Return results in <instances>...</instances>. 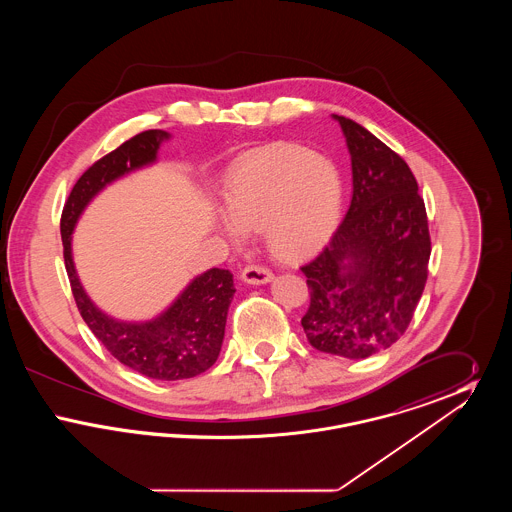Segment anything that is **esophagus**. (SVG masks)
Returning <instances> with one entry per match:
<instances>
[{"mask_svg": "<svg viewBox=\"0 0 512 512\" xmlns=\"http://www.w3.org/2000/svg\"><path fill=\"white\" fill-rule=\"evenodd\" d=\"M272 278H274V274L267 267H261V265H249L242 270V280L247 284H255V286L268 284Z\"/></svg>", "mask_w": 512, "mask_h": 512, "instance_id": "34e87169", "label": "esophagus"}]
</instances>
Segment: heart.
<instances>
[{"label":"heart","mask_w":512,"mask_h":512,"mask_svg":"<svg viewBox=\"0 0 512 512\" xmlns=\"http://www.w3.org/2000/svg\"><path fill=\"white\" fill-rule=\"evenodd\" d=\"M220 232L242 244L263 228L280 259H303L326 244L341 217L343 178L328 157L297 144H272L238 161L222 184Z\"/></svg>","instance_id":"b5f03b06"}]
</instances>
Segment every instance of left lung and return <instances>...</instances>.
Listing matches in <instances>:
<instances>
[{"mask_svg": "<svg viewBox=\"0 0 512 512\" xmlns=\"http://www.w3.org/2000/svg\"><path fill=\"white\" fill-rule=\"evenodd\" d=\"M340 122L353 197L330 244L301 267L311 305L301 326L328 355L366 359L399 340L424 292L430 232L409 165L365 126Z\"/></svg>", "mask_w": 512, "mask_h": 512, "instance_id": "left-lung-1", "label": "left lung"}]
</instances>
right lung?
I'll return each mask as SVG.
<instances>
[{
  "label": "right lung",
  "mask_w": 512,
  "mask_h": 512,
  "mask_svg": "<svg viewBox=\"0 0 512 512\" xmlns=\"http://www.w3.org/2000/svg\"><path fill=\"white\" fill-rule=\"evenodd\" d=\"M169 138L165 130H146L101 157L78 178L61 215L65 267L84 322L119 363L167 382L194 378L219 359L228 307L236 292L232 272L209 268L195 276L161 315L142 322L119 320L103 313L80 284L71 244L74 226L88 203L115 180L153 165L159 147Z\"/></svg>",
  "instance_id": "right-lung-1"
}]
</instances>
